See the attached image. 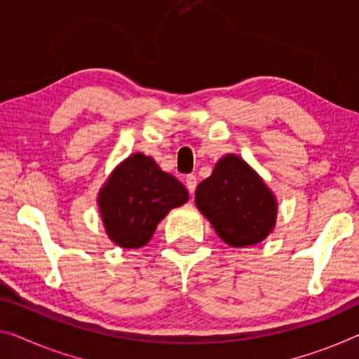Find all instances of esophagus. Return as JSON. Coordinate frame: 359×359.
I'll use <instances>...</instances> for the list:
<instances>
[{"label": "esophagus", "mask_w": 359, "mask_h": 359, "mask_svg": "<svg viewBox=\"0 0 359 359\" xmlns=\"http://www.w3.org/2000/svg\"><path fill=\"white\" fill-rule=\"evenodd\" d=\"M186 187H187V191L191 192V194H194V191H196V187H197L196 175H187L186 176Z\"/></svg>", "instance_id": "1"}]
</instances>
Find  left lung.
Segmentation results:
<instances>
[{
	"label": "left lung",
	"mask_w": 359,
	"mask_h": 359,
	"mask_svg": "<svg viewBox=\"0 0 359 359\" xmlns=\"http://www.w3.org/2000/svg\"><path fill=\"white\" fill-rule=\"evenodd\" d=\"M196 205L231 247L255 245L271 233L278 202L269 187L241 157H222L196 189Z\"/></svg>",
	"instance_id": "left-lung-1"
}]
</instances>
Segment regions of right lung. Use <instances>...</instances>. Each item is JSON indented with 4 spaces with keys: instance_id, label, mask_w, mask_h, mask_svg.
<instances>
[{
    "instance_id": "obj_1",
    "label": "right lung",
    "mask_w": 359,
    "mask_h": 359,
    "mask_svg": "<svg viewBox=\"0 0 359 359\" xmlns=\"http://www.w3.org/2000/svg\"><path fill=\"white\" fill-rule=\"evenodd\" d=\"M186 187L137 152L118 165L97 196L99 212L110 241L122 249L146 245L172 208L187 202Z\"/></svg>"
}]
</instances>
